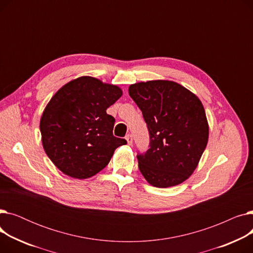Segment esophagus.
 <instances>
[{"mask_svg":"<svg viewBox=\"0 0 253 253\" xmlns=\"http://www.w3.org/2000/svg\"><path fill=\"white\" fill-rule=\"evenodd\" d=\"M125 138H126V140L128 142V144H132V141H133V137H132L131 134H127Z\"/></svg>","mask_w":253,"mask_h":253,"instance_id":"1","label":"esophagus"}]
</instances>
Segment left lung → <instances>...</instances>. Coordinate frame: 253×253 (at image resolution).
I'll use <instances>...</instances> for the list:
<instances>
[{"mask_svg": "<svg viewBox=\"0 0 253 253\" xmlns=\"http://www.w3.org/2000/svg\"><path fill=\"white\" fill-rule=\"evenodd\" d=\"M150 134V149L137 154L138 168L154 187L169 188L188 179L208 141L203 104L194 93L165 80L129 87Z\"/></svg>", "mask_w": 253, "mask_h": 253, "instance_id": "left-lung-1", "label": "left lung"}]
</instances>
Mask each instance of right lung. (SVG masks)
Returning <instances> with one entry per match:
<instances>
[{
  "instance_id": "add662e5",
  "label": "right lung",
  "mask_w": 253,
  "mask_h": 253,
  "mask_svg": "<svg viewBox=\"0 0 253 253\" xmlns=\"http://www.w3.org/2000/svg\"><path fill=\"white\" fill-rule=\"evenodd\" d=\"M121 96L118 86L81 77L51 98L40 130L47 156L64 174L79 179L95 175L109 164L115 150L127 143L114 136L115 118L106 114Z\"/></svg>"
}]
</instances>
